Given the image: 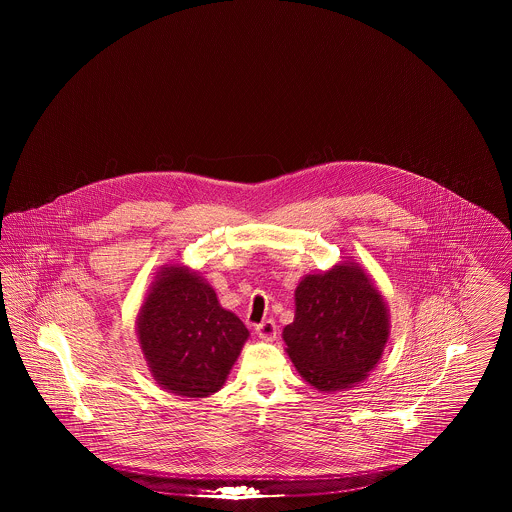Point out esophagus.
Returning a JSON list of instances; mask_svg holds the SVG:
<instances>
[{"label":"esophagus","instance_id":"1","mask_svg":"<svg viewBox=\"0 0 512 512\" xmlns=\"http://www.w3.org/2000/svg\"><path fill=\"white\" fill-rule=\"evenodd\" d=\"M255 334H257V336H259V338H261L263 341L274 340V338H276V334H278L274 320H265V322L257 324V328H255Z\"/></svg>","mask_w":512,"mask_h":512}]
</instances>
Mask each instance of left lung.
<instances>
[{"instance_id": "left-lung-1", "label": "left lung", "mask_w": 512, "mask_h": 512, "mask_svg": "<svg viewBox=\"0 0 512 512\" xmlns=\"http://www.w3.org/2000/svg\"><path fill=\"white\" fill-rule=\"evenodd\" d=\"M282 338L305 382L322 393L349 390L380 363L390 340V309L365 268L341 261L301 278L295 317Z\"/></svg>"}]
</instances>
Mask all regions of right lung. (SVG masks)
<instances>
[{
    "instance_id": "right-lung-1",
    "label": "right lung",
    "mask_w": 512,
    "mask_h": 512,
    "mask_svg": "<svg viewBox=\"0 0 512 512\" xmlns=\"http://www.w3.org/2000/svg\"><path fill=\"white\" fill-rule=\"evenodd\" d=\"M153 380L180 397H209L224 386L249 330L220 307L211 284L186 265H163L136 318Z\"/></svg>"
}]
</instances>
